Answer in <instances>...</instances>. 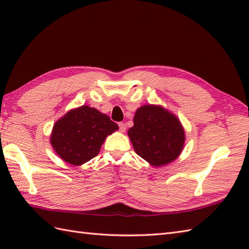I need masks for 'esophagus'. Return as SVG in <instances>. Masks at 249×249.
<instances>
[{
	"label": "esophagus",
	"instance_id": "esophagus-1",
	"mask_svg": "<svg viewBox=\"0 0 249 249\" xmlns=\"http://www.w3.org/2000/svg\"><path fill=\"white\" fill-rule=\"evenodd\" d=\"M119 127H120V131H122V133H124V131L126 130V125L124 123H119Z\"/></svg>",
	"mask_w": 249,
	"mask_h": 249
}]
</instances>
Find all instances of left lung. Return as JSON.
Wrapping results in <instances>:
<instances>
[{"label": "left lung", "instance_id": "obj_1", "mask_svg": "<svg viewBox=\"0 0 249 249\" xmlns=\"http://www.w3.org/2000/svg\"><path fill=\"white\" fill-rule=\"evenodd\" d=\"M128 136L137 154L155 167L176 160L185 141L184 129L177 116L160 106L152 105L136 111Z\"/></svg>", "mask_w": 249, "mask_h": 249}]
</instances>
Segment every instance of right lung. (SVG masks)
<instances>
[{
  "label": "right lung",
  "instance_id": "right-lung-1",
  "mask_svg": "<svg viewBox=\"0 0 249 249\" xmlns=\"http://www.w3.org/2000/svg\"><path fill=\"white\" fill-rule=\"evenodd\" d=\"M118 128L108 115L82 106L56 122L51 144L63 160L79 166L97 156L106 137Z\"/></svg>",
  "mask_w": 249,
  "mask_h": 249
}]
</instances>
